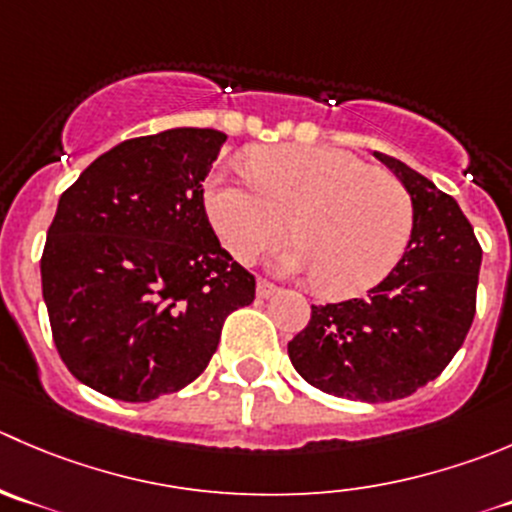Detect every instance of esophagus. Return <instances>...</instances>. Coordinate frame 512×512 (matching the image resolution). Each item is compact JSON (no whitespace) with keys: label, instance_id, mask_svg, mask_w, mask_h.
Returning a JSON list of instances; mask_svg holds the SVG:
<instances>
[{"label":"esophagus","instance_id":"34e87169","mask_svg":"<svg viewBox=\"0 0 512 512\" xmlns=\"http://www.w3.org/2000/svg\"><path fill=\"white\" fill-rule=\"evenodd\" d=\"M277 292V287L272 285L270 280H257V297H270V295H275Z\"/></svg>","mask_w":512,"mask_h":512}]
</instances>
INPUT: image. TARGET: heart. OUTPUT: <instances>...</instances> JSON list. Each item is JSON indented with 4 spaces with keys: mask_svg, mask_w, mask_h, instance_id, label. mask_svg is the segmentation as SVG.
I'll use <instances>...</instances> for the list:
<instances>
[{
    "mask_svg": "<svg viewBox=\"0 0 512 512\" xmlns=\"http://www.w3.org/2000/svg\"><path fill=\"white\" fill-rule=\"evenodd\" d=\"M205 207L222 245L255 262L292 225L285 270L315 277L330 297L380 285L403 260L415 227L413 197L390 172L332 147H257L247 167L210 177Z\"/></svg>",
    "mask_w": 512,
    "mask_h": 512,
    "instance_id": "b5f03b06",
    "label": "heart"
}]
</instances>
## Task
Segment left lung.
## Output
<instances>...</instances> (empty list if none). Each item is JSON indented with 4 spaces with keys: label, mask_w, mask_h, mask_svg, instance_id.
<instances>
[{
    "label": "left lung",
    "mask_w": 512,
    "mask_h": 512,
    "mask_svg": "<svg viewBox=\"0 0 512 512\" xmlns=\"http://www.w3.org/2000/svg\"><path fill=\"white\" fill-rule=\"evenodd\" d=\"M413 197L415 227L403 260L365 297L312 305L287 342L312 388L390 403L428 385L453 360L475 317L483 247L458 202L405 162L375 152Z\"/></svg>",
    "instance_id": "left-lung-1"
}]
</instances>
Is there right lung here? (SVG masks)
Returning a JSON list of instances; mask_svg holds the SVG:
<instances>
[{"instance_id": "obj_1", "label": "right lung", "mask_w": 512, "mask_h": 512, "mask_svg": "<svg viewBox=\"0 0 512 512\" xmlns=\"http://www.w3.org/2000/svg\"><path fill=\"white\" fill-rule=\"evenodd\" d=\"M227 135L180 127L104 152L62 192L42 252L54 345L79 382L150 403L207 367L255 277L222 250L205 182Z\"/></svg>"}]
</instances>
